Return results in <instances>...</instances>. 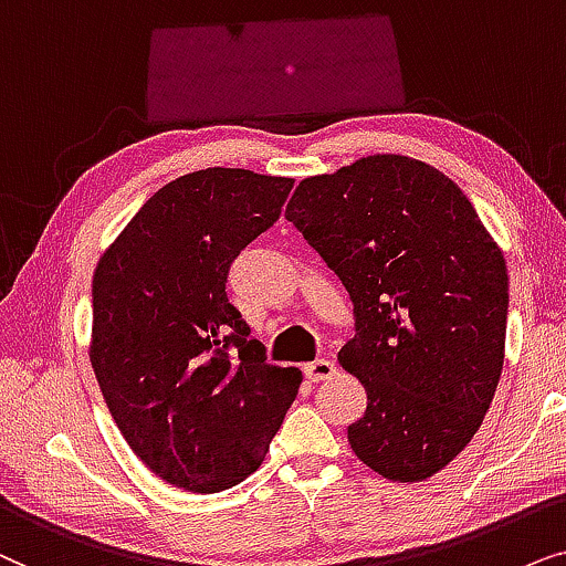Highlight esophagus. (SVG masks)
I'll use <instances>...</instances> for the list:
<instances>
[{"mask_svg": "<svg viewBox=\"0 0 566 566\" xmlns=\"http://www.w3.org/2000/svg\"><path fill=\"white\" fill-rule=\"evenodd\" d=\"M305 378L311 382H323V380H331L336 375V365L331 359H315L311 365L303 367Z\"/></svg>", "mask_w": 566, "mask_h": 566, "instance_id": "34e87169", "label": "esophagus"}]
</instances>
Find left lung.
Listing matches in <instances>:
<instances>
[{
    "label": "left lung",
    "instance_id": "obj_1",
    "mask_svg": "<svg viewBox=\"0 0 566 566\" xmlns=\"http://www.w3.org/2000/svg\"><path fill=\"white\" fill-rule=\"evenodd\" d=\"M284 217L342 279L354 338L338 365L367 409L357 458L390 481H424L469 446L504 361L507 266L465 193L432 165L370 155L305 178Z\"/></svg>",
    "mask_w": 566,
    "mask_h": 566
}]
</instances>
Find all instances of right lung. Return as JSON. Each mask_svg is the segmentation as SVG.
<instances>
[{
	"instance_id": "obj_1",
	"label": "right lung",
	"mask_w": 566,
	"mask_h": 566,
	"mask_svg": "<svg viewBox=\"0 0 566 566\" xmlns=\"http://www.w3.org/2000/svg\"><path fill=\"white\" fill-rule=\"evenodd\" d=\"M292 178L207 168L134 214L93 276L90 361L120 434L172 486L214 494L259 469L303 373L266 361L224 284Z\"/></svg>"
}]
</instances>
